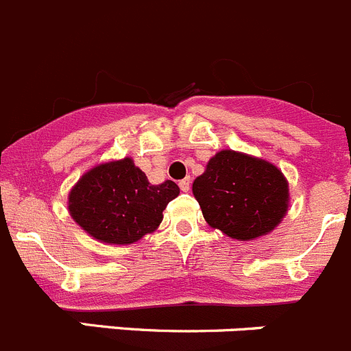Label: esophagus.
Listing matches in <instances>:
<instances>
[{
	"instance_id": "esophagus-1",
	"label": "esophagus",
	"mask_w": 351,
	"mask_h": 351,
	"mask_svg": "<svg viewBox=\"0 0 351 351\" xmlns=\"http://www.w3.org/2000/svg\"><path fill=\"white\" fill-rule=\"evenodd\" d=\"M179 188H181V191L188 193L189 188H191V179L186 178V179H182V181H179Z\"/></svg>"
}]
</instances>
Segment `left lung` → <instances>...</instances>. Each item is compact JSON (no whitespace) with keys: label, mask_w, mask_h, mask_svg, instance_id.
<instances>
[{"label":"left lung","mask_w":351,"mask_h":351,"mask_svg":"<svg viewBox=\"0 0 351 351\" xmlns=\"http://www.w3.org/2000/svg\"><path fill=\"white\" fill-rule=\"evenodd\" d=\"M193 195L208 226L239 241L269 234L289 205L288 181L278 167L232 149L208 160Z\"/></svg>","instance_id":"1"}]
</instances>
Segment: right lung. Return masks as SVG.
<instances>
[{"label":"right lung","instance_id":"right-lung-1","mask_svg":"<svg viewBox=\"0 0 351 351\" xmlns=\"http://www.w3.org/2000/svg\"><path fill=\"white\" fill-rule=\"evenodd\" d=\"M178 195L176 182L152 184L128 156L88 170L70 189L69 212L98 241L131 245L158 228L163 210Z\"/></svg>","mask_w":351,"mask_h":351}]
</instances>
